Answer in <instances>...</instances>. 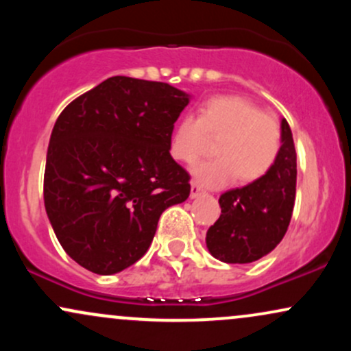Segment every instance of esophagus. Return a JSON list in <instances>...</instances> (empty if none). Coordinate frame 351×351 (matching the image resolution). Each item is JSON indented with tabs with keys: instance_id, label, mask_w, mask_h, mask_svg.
I'll list each match as a JSON object with an SVG mask.
<instances>
[{
	"instance_id": "34e87169",
	"label": "esophagus",
	"mask_w": 351,
	"mask_h": 351,
	"mask_svg": "<svg viewBox=\"0 0 351 351\" xmlns=\"http://www.w3.org/2000/svg\"><path fill=\"white\" fill-rule=\"evenodd\" d=\"M201 195H204V189L198 183H191V198H198Z\"/></svg>"
}]
</instances>
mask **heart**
I'll return each mask as SVG.
<instances>
[{"mask_svg":"<svg viewBox=\"0 0 351 351\" xmlns=\"http://www.w3.org/2000/svg\"><path fill=\"white\" fill-rule=\"evenodd\" d=\"M209 138H217V156L198 162L193 173L201 184L211 188L224 186L236 176L241 183L264 178L282 147L279 120L241 95H215L199 107L198 119L183 117L170 140L173 158L193 162L206 150Z\"/></svg>","mask_w":351,"mask_h":351,"instance_id":"b5f03b06","label":"heart"}]
</instances>
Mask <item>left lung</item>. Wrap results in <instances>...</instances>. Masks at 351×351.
<instances>
[{
  "mask_svg": "<svg viewBox=\"0 0 351 351\" xmlns=\"http://www.w3.org/2000/svg\"><path fill=\"white\" fill-rule=\"evenodd\" d=\"M295 184V145L287 120L282 119V147L272 170L221 195V216L206 234L209 252L228 264L254 263L271 252L291 224Z\"/></svg>",
  "mask_w": 351,
  "mask_h": 351,
  "instance_id": "8db88e82",
  "label": "left lung"
}]
</instances>
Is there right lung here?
Returning a JSON list of instances; mask_svg holds the SVG:
<instances>
[{
  "instance_id": "1",
  "label": "right lung",
  "mask_w": 351,
  "mask_h": 351,
  "mask_svg": "<svg viewBox=\"0 0 351 351\" xmlns=\"http://www.w3.org/2000/svg\"><path fill=\"white\" fill-rule=\"evenodd\" d=\"M189 95L170 84L115 75L60 112L44 171V206L60 245L110 276L142 259L167 208L189 196L170 155Z\"/></svg>"
}]
</instances>
